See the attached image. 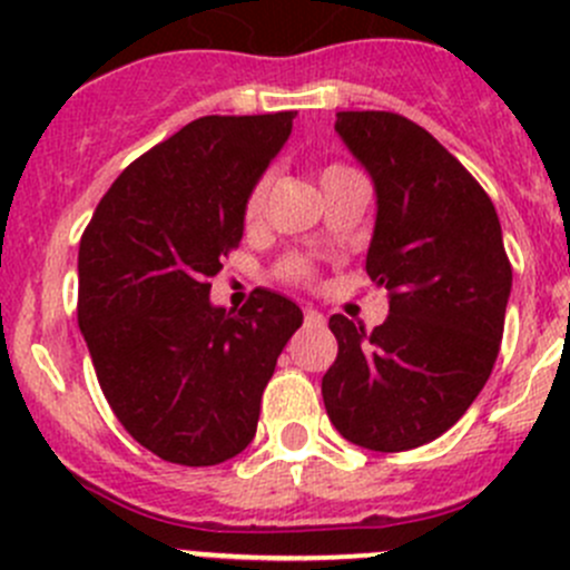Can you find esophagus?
I'll use <instances>...</instances> for the list:
<instances>
[{
  "label": "esophagus",
  "instance_id": "1",
  "mask_svg": "<svg viewBox=\"0 0 570 570\" xmlns=\"http://www.w3.org/2000/svg\"><path fill=\"white\" fill-rule=\"evenodd\" d=\"M303 317H306V325L308 327H322V325H325V317H322L317 308H306V312H303Z\"/></svg>",
  "mask_w": 570,
  "mask_h": 570
}]
</instances>
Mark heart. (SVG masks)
<instances>
[{
  "label": "heart",
  "mask_w": 570,
  "mask_h": 570,
  "mask_svg": "<svg viewBox=\"0 0 570 570\" xmlns=\"http://www.w3.org/2000/svg\"><path fill=\"white\" fill-rule=\"evenodd\" d=\"M327 170H338V165H333V168H327ZM327 170H325V174H327ZM269 184H273V174H264L250 187L248 198H245V220H248V223H256L258 217H262L264 204H267ZM281 273H284V278H289V281H303V278H308V264L301 262V258H289V262L281 267Z\"/></svg>",
  "instance_id": "1"
}]
</instances>
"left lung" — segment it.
<instances>
[{
	"mask_svg": "<svg viewBox=\"0 0 570 570\" xmlns=\"http://www.w3.org/2000/svg\"><path fill=\"white\" fill-rule=\"evenodd\" d=\"M336 131L375 184L366 273L389 289V317L366 331L333 314L338 355L322 400L353 444L413 450L446 433L485 386L513 269L491 198L428 129L366 109L338 112Z\"/></svg>",
	"mask_w": 570,
	"mask_h": 570,
	"instance_id": "1",
	"label": "left lung"
}]
</instances>
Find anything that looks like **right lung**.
Listing matches in <instances>:
<instances>
[{
    "label": "right lung",
    "instance_id": "right-lung-1",
    "mask_svg": "<svg viewBox=\"0 0 570 570\" xmlns=\"http://www.w3.org/2000/svg\"><path fill=\"white\" fill-rule=\"evenodd\" d=\"M297 112L206 115L129 165L79 243V331L126 433L168 463L215 465L256 435L289 297L212 306L209 278L243 239L245 198Z\"/></svg>",
    "mask_w": 570,
    "mask_h": 570
}]
</instances>
